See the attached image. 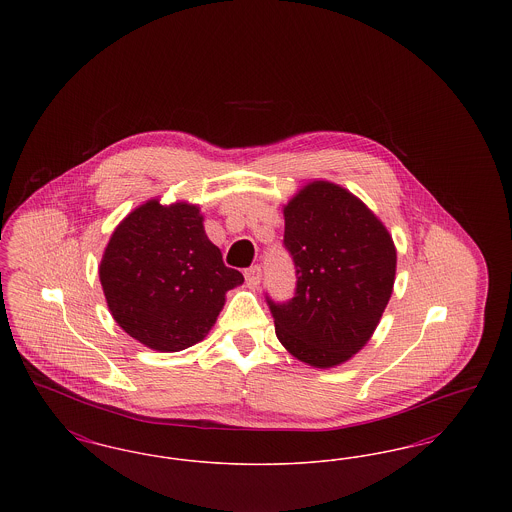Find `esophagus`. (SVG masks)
Instances as JSON below:
<instances>
[{
    "mask_svg": "<svg viewBox=\"0 0 512 512\" xmlns=\"http://www.w3.org/2000/svg\"><path fill=\"white\" fill-rule=\"evenodd\" d=\"M261 278H263V270H261L259 265H255V267L247 268V270H245V282H247V286L257 288V286L261 284Z\"/></svg>",
    "mask_w": 512,
    "mask_h": 512,
    "instance_id": "esophagus-1",
    "label": "esophagus"
}]
</instances>
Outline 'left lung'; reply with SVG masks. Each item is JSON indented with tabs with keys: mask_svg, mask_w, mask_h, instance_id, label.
I'll list each match as a JSON object with an SVG mask.
<instances>
[{
	"mask_svg": "<svg viewBox=\"0 0 512 512\" xmlns=\"http://www.w3.org/2000/svg\"><path fill=\"white\" fill-rule=\"evenodd\" d=\"M295 295H267L276 336L295 359L330 368L359 353L390 301L397 253L390 232L338 184L315 180L284 207Z\"/></svg>",
	"mask_w": 512,
	"mask_h": 512,
	"instance_id": "8db88e82",
	"label": "left lung"
}]
</instances>
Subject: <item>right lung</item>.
<instances>
[{
    "mask_svg": "<svg viewBox=\"0 0 512 512\" xmlns=\"http://www.w3.org/2000/svg\"><path fill=\"white\" fill-rule=\"evenodd\" d=\"M99 280L122 330L155 351H182L217 322L240 270L222 263L205 234L199 207L149 199L115 228Z\"/></svg>",
    "mask_w": 512,
    "mask_h": 512,
    "instance_id": "1",
    "label": "right lung"
}]
</instances>
